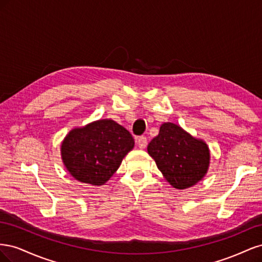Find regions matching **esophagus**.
I'll return each instance as SVG.
<instances>
[{"label":"esophagus","mask_w":262,"mask_h":262,"mask_svg":"<svg viewBox=\"0 0 262 262\" xmlns=\"http://www.w3.org/2000/svg\"><path fill=\"white\" fill-rule=\"evenodd\" d=\"M137 144L140 148H145L147 145V139L145 137H139L137 139Z\"/></svg>","instance_id":"1"}]
</instances>
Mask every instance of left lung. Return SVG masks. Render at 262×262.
I'll use <instances>...</instances> for the list:
<instances>
[{
    "mask_svg": "<svg viewBox=\"0 0 262 262\" xmlns=\"http://www.w3.org/2000/svg\"><path fill=\"white\" fill-rule=\"evenodd\" d=\"M147 152L165 179L176 189L194 186L209 169L207 143L171 122L161 125L158 136L149 142Z\"/></svg>",
    "mask_w": 262,
    "mask_h": 262,
    "instance_id": "obj_1",
    "label": "left lung"
}]
</instances>
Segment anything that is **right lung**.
<instances>
[{"mask_svg": "<svg viewBox=\"0 0 262 262\" xmlns=\"http://www.w3.org/2000/svg\"><path fill=\"white\" fill-rule=\"evenodd\" d=\"M133 146L128 130L112 119H101L71 130L61 144V156L71 176L84 184L101 186Z\"/></svg>", "mask_w": 262, "mask_h": 262, "instance_id": "obj_1", "label": "right lung"}]
</instances>
